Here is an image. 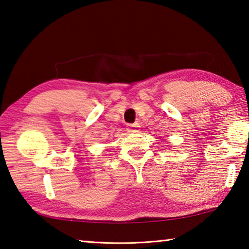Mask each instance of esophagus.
Segmentation results:
<instances>
[{"label":"esophagus","mask_w":249,"mask_h":249,"mask_svg":"<svg viewBox=\"0 0 249 249\" xmlns=\"http://www.w3.org/2000/svg\"><path fill=\"white\" fill-rule=\"evenodd\" d=\"M138 128H139V124L138 123H134V124H130L128 127H127V130L129 133H136L138 132Z\"/></svg>","instance_id":"obj_1"}]
</instances>
